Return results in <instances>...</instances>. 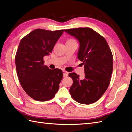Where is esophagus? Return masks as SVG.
<instances>
[{"label":"esophagus","mask_w":132,"mask_h":132,"mask_svg":"<svg viewBox=\"0 0 132 132\" xmlns=\"http://www.w3.org/2000/svg\"><path fill=\"white\" fill-rule=\"evenodd\" d=\"M63 77H67V76H68V72H67L66 71H63Z\"/></svg>","instance_id":"obj_1"}]
</instances>
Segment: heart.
I'll return each instance as SVG.
<instances>
[{"label": "heart", "mask_w": 132, "mask_h": 132, "mask_svg": "<svg viewBox=\"0 0 132 132\" xmlns=\"http://www.w3.org/2000/svg\"><path fill=\"white\" fill-rule=\"evenodd\" d=\"M72 42H76V40L74 39H72V38H69L66 41V44L67 43H72Z\"/></svg>", "instance_id": "b5f03b06"}]
</instances>
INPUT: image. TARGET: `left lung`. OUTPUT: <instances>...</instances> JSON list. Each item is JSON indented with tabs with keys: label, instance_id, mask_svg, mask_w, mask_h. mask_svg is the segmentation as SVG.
<instances>
[{
	"label": "left lung",
	"instance_id": "obj_1",
	"mask_svg": "<svg viewBox=\"0 0 132 132\" xmlns=\"http://www.w3.org/2000/svg\"><path fill=\"white\" fill-rule=\"evenodd\" d=\"M80 42L78 59L84 65L85 77L70 73L73 80L69 92L78 103L90 104L96 102L107 89L113 70L112 52L104 38L89 28L64 30Z\"/></svg>",
	"mask_w": 132,
	"mask_h": 132
}]
</instances>
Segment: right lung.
I'll return each instance as SVG.
<instances>
[{"label":"right lung","mask_w":132,"mask_h":132,"mask_svg":"<svg viewBox=\"0 0 132 132\" xmlns=\"http://www.w3.org/2000/svg\"><path fill=\"white\" fill-rule=\"evenodd\" d=\"M63 32L37 29L20 40L15 56L17 75L22 89L34 100H50L59 88L62 71L49 69L43 57L51 53Z\"/></svg>","instance_id":"add662e5"}]
</instances>
